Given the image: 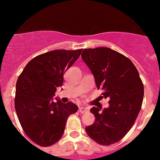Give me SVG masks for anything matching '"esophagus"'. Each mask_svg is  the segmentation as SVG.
Wrapping results in <instances>:
<instances>
[{
	"instance_id": "1",
	"label": "esophagus",
	"mask_w": 160,
	"mask_h": 160,
	"mask_svg": "<svg viewBox=\"0 0 160 160\" xmlns=\"http://www.w3.org/2000/svg\"><path fill=\"white\" fill-rule=\"evenodd\" d=\"M78 111L80 112V113H85L86 112H87V109H86V108L83 107H80L79 108Z\"/></svg>"
}]
</instances>
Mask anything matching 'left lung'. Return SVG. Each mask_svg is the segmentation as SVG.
Returning a JSON list of instances; mask_svg holds the SVG:
<instances>
[{
    "label": "left lung",
    "mask_w": 160,
    "mask_h": 160,
    "mask_svg": "<svg viewBox=\"0 0 160 160\" xmlns=\"http://www.w3.org/2000/svg\"><path fill=\"white\" fill-rule=\"evenodd\" d=\"M82 58L93 74L102 98H110L109 107L90 111L95 122L86 127L95 142L108 146L118 142L128 132L141 111L144 85L138 71L129 58L108 48L85 49Z\"/></svg>",
    "instance_id": "8db88e82"
}]
</instances>
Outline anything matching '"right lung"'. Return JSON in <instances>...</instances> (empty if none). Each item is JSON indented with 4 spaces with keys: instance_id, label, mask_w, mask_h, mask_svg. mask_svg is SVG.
<instances>
[{
    "instance_id": "1",
    "label": "right lung",
    "mask_w": 160,
    "mask_h": 160,
    "mask_svg": "<svg viewBox=\"0 0 160 160\" xmlns=\"http://www.w3.org/2000/svg\"><path fill=\"white\" fill-rule=\"evenodd\" d=\"M82 49H57L36 56L19 75L15 109L23 131L34 144L49 147L61 138L68 117L78 107L72 102H52L64 81V74L80 57Z\"/></svg>"
}]
</instances>
